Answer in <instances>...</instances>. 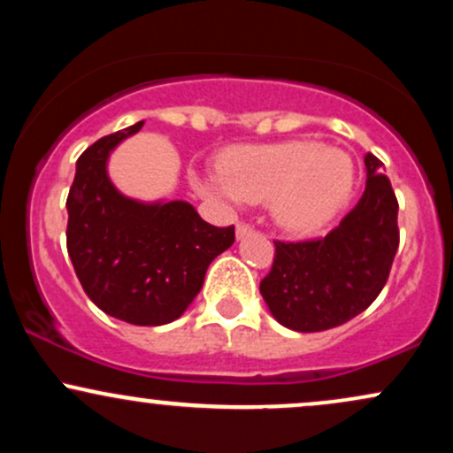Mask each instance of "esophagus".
<instances>
[{"label":"esophagus","mask_w":453,"mask_h":453,"mask_svg":"<svg viewBox=\"0 0 453 453\" xmlns=\"http://www.w3.org/2000/svg\"><path fill=\"white\" fill-rule=\"evenodd\" d=\"M253 232V227L249 226V223H238L236 226V236L238 238H244V236H249V234Z\"/></svg>","instance_id":"obj_1"}]
</instances>
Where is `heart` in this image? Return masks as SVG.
<instances>
[{
    "label": "heart",
    "instance_id": "obj_1",
    "mask_svg": "<svg viewBox=\"0 0 453 453\" xmlns=\"http://www.w3.org/2000/svg\"><path fill=\"white\" fill-rule=\"evenodd\" d=\"M196 187L232 206L270 202L280 227L309 234L332 221L349 200L353 161L345 150L315 140L256 144L230 150L221 173L197 176Z\"/></svg>",
    "mask_w": 453,
    "mask_h": 453
}]
</instances>
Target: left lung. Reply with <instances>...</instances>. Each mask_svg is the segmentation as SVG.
<instances>
[{
  "instance_id": "obj_1",
  "label": "left lung",
  "mask_w": 453,
  "mask_h": 453,
  "mask_svg": "<svg viewBox=\"0 0 453 453\" xmlns=\"http://www.w3.org/2000/svg\"><path fill=\"white\" fill-rule=\"evenodd\" d=\"M366 189L326 236L274 241L273 268L259 283L270 313L296 332H321L353 319L381 294L398 251V200L372 153Z\"/></svg>"
}]
</instances>
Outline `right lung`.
Listing matches in <instances>:
<instances>
[{
  "label": "right lung",
  "instance_id": "obj_1",
  "mask_svg": "<svg viewBox=\"0 0 453 453\" xmlns=\"http://www.w3.org/2000/svg\"><path fill=\"white\" fill-rule=\"evenodd\" d=\"M144 123L93 142L76 161L67 194V256L85 294L134 326L179 319L209 264L232 247L234 226L215 227L187 202L140 204L114 189L106 159Z\"/></svg>",
  "mask_w": 453,
  "mask_h": 453
}]
</instances>
